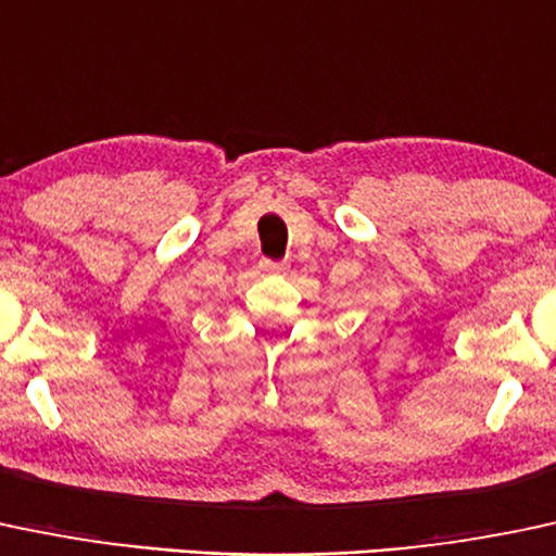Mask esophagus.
<instances>
[{
	"label": "esophagus",
	"mask_w": 556,
	"mask_h": 556,
	"mask_svg": "<svg viewBox=\"0 0 556 556\" xmlns=\"http://www.w3.org/2000/svg\"><path fill=\"white\" fill-rule=\"evenodd\" d=\"M262 267H265V270H280V267H283V262H273V260H262Z\"/></svg>",
	"instance_id": "esophagus-1"
}]
</instances>
